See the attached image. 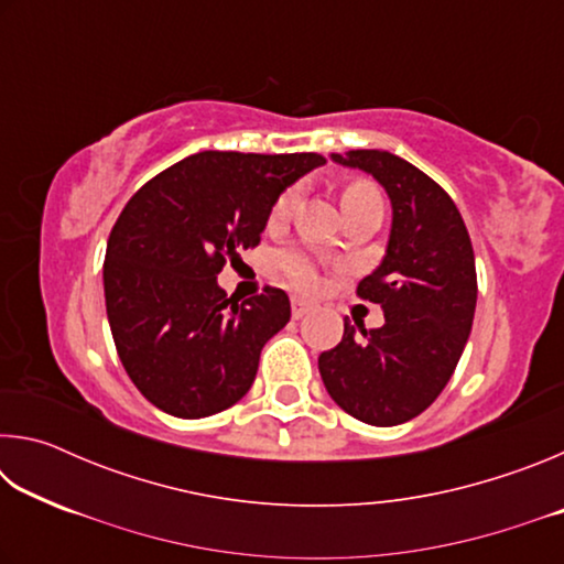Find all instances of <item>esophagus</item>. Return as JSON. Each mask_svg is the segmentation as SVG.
I'll return each instance as SVG.
<instances>
[{
    "label": "esophagus",
    "instance_id": "esophagus-1",
    "mask_svg": "<svg viewBox=\"0 0 564 564\" xmlns=\"http://www.w3.org/2000/svg\"><path fill=\"white\" fill-rule=\"evenodd\" d=\"M291 308H293V318H303L305 313L313 311V303L301 299V295H293V299H291Z\"/></svg>",
    "mask_w": 564,
    "mask_h": 564
}]
</instances>
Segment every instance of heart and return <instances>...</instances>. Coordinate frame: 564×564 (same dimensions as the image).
<instances>
[{"instance_id":"b5f03b06","label":"heart","mask_w":564,"mask_h":564,"mask_svg":"<svg viewBox=\"0 0 564 564\" xmlns=\"http://www.w3.org/2000/svg\"><path fill=\"white\" fill-rule=\"evenodd\" d=\"M299 196H301L299 188H289L279 198V202L273 204V208H271V224L273 226L283 224L285 218L293 214L295 204H299ZM376 198H380V194H378V188L373 184H368V181H352V184L343 188L340 206L350 208V206H358V204H366V202H376ZM281 265H283L285 275H289V279L295 285H301V289H316V285H318V269H316V263H313L308 253L285 251L281 256Z\"/></svg>"}]
</instances>
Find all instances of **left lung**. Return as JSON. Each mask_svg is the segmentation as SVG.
<instances>
[{"mask_svg":"<svg viewBox=\"0 0 564 564\" xmlns=\"http://www.w3.org/2000/svg\"><path fill=\"white\" fill-rule=\"evenodd\" d=\"M366 171L393 208L386 256L358 283L380 303L386 323L343 321L336 348L318 356L328 395L348 415L388 427L413 420L447 386L470 336L477 279L475 253L453 198L405 159L378 149L330 154Z\"/></svg>","mask_w":564,"mask_h":564,"instance_id":"left-lung-1","label":"left lung"}]
</instances>
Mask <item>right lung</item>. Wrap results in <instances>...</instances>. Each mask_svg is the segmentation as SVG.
I'll return each instance as SVG.
<instances>
[{
  "mask_svg": "<svg viewBox=\"0 0 564 564\" xmlns=\"http://www.w3.org/2000/svg\"><path fill=\"white\" fill-rule=\"evenodd\" d=\"M326 164L318 154L202 151L141 186L113 224L104 299L133 386L169 415L196 420L238 403L261 348L291 321L265 289L238 303L216 275L261 241L285 188Z\"/></svg>",
  "mask_w": 564,
  "mask_h": 564,
  "instance_id": "obj_1",
  "label": "right lung"
}]
</instances>
